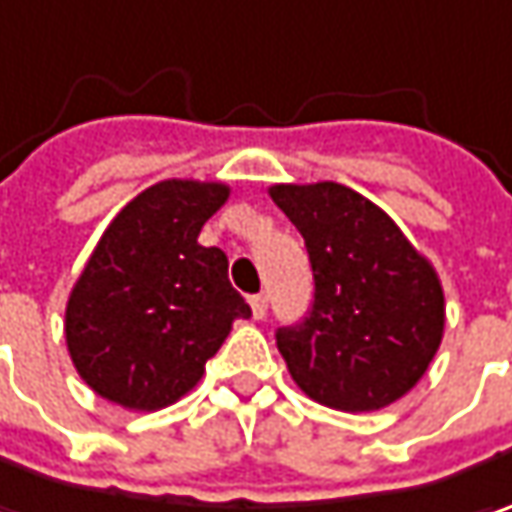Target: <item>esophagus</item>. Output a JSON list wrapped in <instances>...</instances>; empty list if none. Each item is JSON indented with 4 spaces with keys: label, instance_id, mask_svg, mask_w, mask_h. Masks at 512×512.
<instances>
[{
    "label": "esophagus",
    "instance_id": "1",
    "mask_svg": "<svg viewBox=\"0 0 512 512\" xmlns=\"http://www.w3.org/2000/svg\"><path fill=\"white\" fill-rule=\"evenodd\" d=\"M249 306H252V318H255V321H260V318L266 315V306H269V300H266V295H252V298H249Z\"/></svg>",
    "mask_w": 512,
    "mask_h": 512
}]
</instances>
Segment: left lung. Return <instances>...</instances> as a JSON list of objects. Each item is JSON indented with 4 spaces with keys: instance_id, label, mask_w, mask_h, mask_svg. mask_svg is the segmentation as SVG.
<instances>
[{
    "instance_id": "obj_1",
    "label": "left lung",
    "mask_w": 512,
    "mask_h": 512,
    "mask_svg": "<svg viewBox=\"0 0 512 512\" xmlns=\"http://www.w3.org/2000/svg\"><path fill=\"white\" fill-rule=\"evenodd\" d=\"M278 209L303 234L315 300L278 349L312 401L372 412L407 395L444 335V289L433 263L384 209L341 183H280Z\"/></svg>"
}]
</instances>
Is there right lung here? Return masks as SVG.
Returning a JSON list of instances; mask_svg holds the SVG:
<instances>
[{
    "label": "right lung",
    "instance_id": "add662e5",
    "mask_svg": "<svg viewBox=\"0 0 512 512\" xmlns=\"http://www.w3.org/2000/svg\"><path fill=\"white\" fill-rule=\"evenodd\" d=\"M229 186L163 180L137 194L102 232L65 306V341L79 378L125 410L180 401L206 372L249 303L229 260L200 246Z\"/></svg>",
    "mask_w": 512,
    "mask_h": 512
}]
</instances>
